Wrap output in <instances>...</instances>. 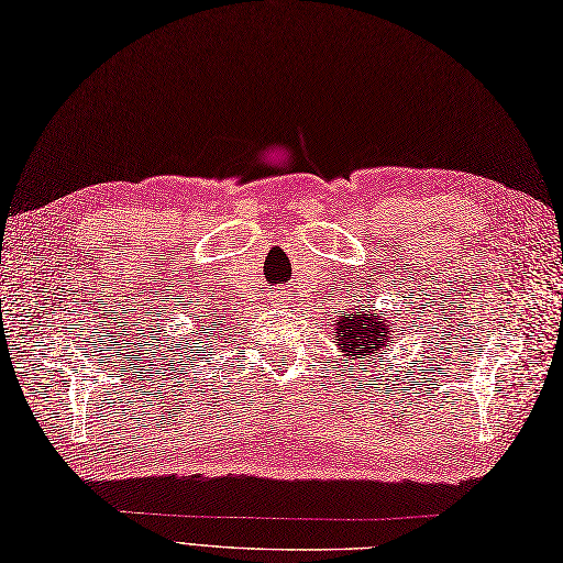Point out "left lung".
<instances>
[{"mask_svg":"<svg viewBox=\"0 0 563 563\" xmlns=\"http://www.w3.org/2000/svg\"><path fill=\"white\" fill-rule=\"evenodd\" d=\"M382 314L377 312H367V314H344V310L339 312V327H336V346L344 351L346 355H367L385 349L387 341H391V327L385 322H379Z\"/></svg>","mask_w":563,"mask_h":563,"instance_id":"obj_1","label":"left lung"}]
</instances>
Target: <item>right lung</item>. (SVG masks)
<instances>
[{
    "label": "right lung",
    "mask_w": 563,
    "mask_h": 563,
    "mask_svg": "<svg viewBox=\"0 0 563 563\" xmlns=\"http://www.w3.org/2000/svg\"><path fill=\"white\" fill-rule=\"evenodd\" d=\"M205 334H208V332H205V324H200V336H198L200 344H202V336H205Z\"/></svg>",
    "instance_id": "1"
}]
</instances>
